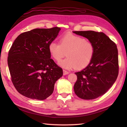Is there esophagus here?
Instances as JSON below:
<instances>
[{
	"instance_id": "1",
	"label": "esophagus",
	"mask_w": 127,
	"mask_h": 127,
	"mask_svg": "<svg viewBox=\"0 0 127 127\" xmlns=\"http://www.w3.org/2000/svg\"><path fill=\"white\" fill-rule=\"evenodd\" d=\"M69 74V72L67 71V70H63V74L64 75H66L67 74Z\"/></svg>"
}]
</instances>
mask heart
<instances>
[{
    "label": "heart",
    "mask_w": 127,
    "mask_h": 127,
    "mask_svg": "<svg viewBox=\"0 0 127 127\" xmlns=\"http://www.w3.org/2000/svg\"><path fill=\"white\" fill-rule=\"evenodd\" d=\"M49 51L52 58L59 61L66 56L67 58L58 63L60 66L65 69L75 68L80 70L87 67L93 60L95 45L85 38L72 34H67L60 39V43L56 41L50 42Z\"/></svg>",
    "instance_id": "heart-1"
}]
</instances>
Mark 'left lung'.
<instances>
[{
  "label": "left lung",
  "mask_w": 127,
  "mask_h": 127,
  "mask_svg": "<svg viewBox=\"0 0 127 127\" xmlns=\"http://www.w3.org/2000/svg\"><path fill=\"white\" fill-rule=\"evenodd\" d=\"M85 37L95 45V52L90 64L75 72L76 95L84 99H93L104 94L116 82L119 74L117 45L103 32L93 31H74Z\"/></svg>",
  "instance_id": "8db88e82"
}]
</instances>
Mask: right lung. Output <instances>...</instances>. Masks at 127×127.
Segmentation results:
<instances>
[{
    "instance_id": "1",
    "label": "right lung",
    "mask_w": 127,
    "mask_h": 127,
    "mask_svg": "<svg viewBox=\"0 0 127 127\" xmlns=\"http://www.w3.org/2000/svg\"><path fill=\"white\" fill-rule=\"evenodd\" d=\"M61 29H35L19 35L9 50L8 65L11 79L21 94L43 100L63 75L62 68L51 59L49 45Z\"/></svg>"
}]
</instances>
